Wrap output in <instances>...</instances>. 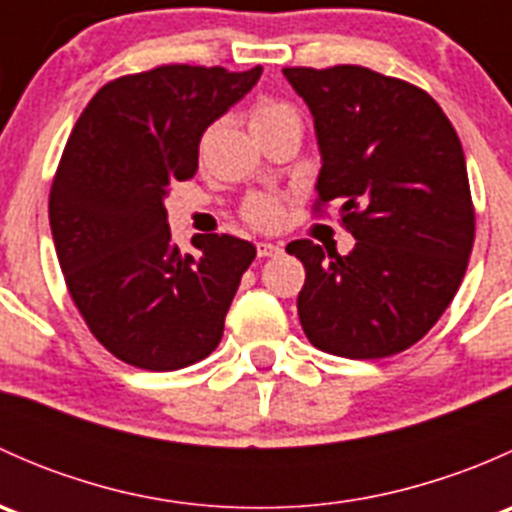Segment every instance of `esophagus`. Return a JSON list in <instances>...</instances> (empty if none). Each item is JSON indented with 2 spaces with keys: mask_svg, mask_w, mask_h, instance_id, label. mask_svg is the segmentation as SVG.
Instances as JSON below:
<instances>
[{
  "mask_svg": "<svg viewBox=\"0 0 512 512\" xmlns=\"http://www.w3.org/2000/svg\"><path fill=\"white\" fill-rule=\"evenodd\" d=\"M282 252L280 245H275V242H257V257H277Z\"/></svg>",
  "mask_w": 512,
  "mask_h": 512,
  "instance_id": "34e87169",
  "label": "esophagus"
}]
</instances>
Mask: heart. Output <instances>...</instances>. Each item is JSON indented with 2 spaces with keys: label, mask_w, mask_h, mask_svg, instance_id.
Instances as JSON below:
<instances>
[{
  "label": "heart",
  "mask_w": 512,
  "mask_h": 512,
  "mask_svg": "<svg viewBox=\"0 0 512 512\" xmlns=\"http://www.w3.org/2000/svg\"><path fill=\"white\" fill-rule=\"evenodd\" d=\"M297 118V111L285 101H277V98H262L255 106L250 108V128L252 133H260L265 128L277 126L282 121H292ZM242 215L252 227H260V230H275L285 220V203L275 195H252L250 200L242 208Z\"/></svg>",
  "instance_id": "obj_1"
}]
</instances>
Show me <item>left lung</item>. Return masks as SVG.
Wrapping results in <instances>:
<instances>
[{
    "label": "left lung",
    "mask_w": 512,
    "mask_h": 512,
    "mask_svg": "<svg viewBox=\"0 0 512 512\" xmlns=\"http://www.w3.org/2000/svg\"><path fill=\"white\" fill-rule=\"evenodd\" d=\"M317 128L322 170L314 213L342 203L349 255L294 240L307 272L299 322L317 349L384 359L414 347L466 275L476 208L456 128L404 79L364 66H287Z\"/></svg>",
    "instance_id": "1"
}]
</instances>
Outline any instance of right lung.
Segmentation results:
<instances>
[{"mask_svg":"<svg viewBox=\"0 0 512 512\" xmlns=\"http://www.w3.org/2000/svg\"><path fill=\"white\" fill-rule=\"evenodd\" d=\"M262 66L163 64L108 81L76 121L49 193L66 287L116 359L175 371L223 339L225 314L255 260L252 242L170 240L163 198L198 170L205 128L257 84Z\"/></svg>","mask_w":512,"mask_h":512,"instance_id":"1","label":"right lung"}]
</instances>
